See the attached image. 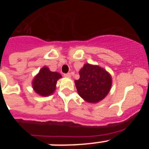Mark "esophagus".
<instances>
[{
    "mask_svg": "<svg viewBox=\"0 0 149 149\" xmlns=\"http://www.w3.org/2000/svg\"><path fill=\"white\" fill-rule=\"evenodd\" d=\"M64 77H71V74L70 73L64 74Z\"/></svg>",
    "mask_w": 149,
    "mask_h": 149,
    "instance_id": "obj_1",
    "label": "esophagus"
}]
</instances>
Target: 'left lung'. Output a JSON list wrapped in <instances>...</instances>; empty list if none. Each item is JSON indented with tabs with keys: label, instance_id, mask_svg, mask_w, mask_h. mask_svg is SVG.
<instances>
[{
	"label": "left lung",
	"instance_id": "obj_1",
	"mask_svg": "<svg viewBox=\"0 0 149 149\" xmlns=\"http://www.w3.org/2000/svg\"><path fill=\"white\" fill-rule=\"evenodd\" d=\"M80 78L74 81L79 95L89 103H97L105 98L112 85L111 75L98 65L84 64Z\"/></svg>",
	"mask_w": 149,
	"mask_h": 149
}]
</instances>
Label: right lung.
I'll use <instances>...</instances> for the list:
<instances>
[{"instance_id":"add662e5","label":"right lung","mask_w":149,"mask_h":149,"mask_svg":"<svg viewBox=\"0 0 149 149\" xmlns=\"http://www.w3.org/2000/svg\"><path fill=\"white\" fill-rule=\"evenodd\" d=\"M61 77L60 73L51 72L48 67L44 66L34 77L33 88L39 95L48 96L53 94L56 89V82Z\"/></svg>"}]
</instances>
